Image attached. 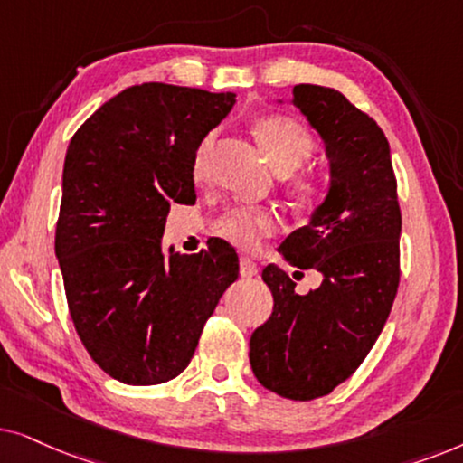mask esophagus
Listing matches in <instances>:
<instances>
[{"mask_svg": "<svg viewBox=\"0 0 463 463\" xmlns=\"http://www.w3.org/2000/svg\"><path fill=\"white\" fill-rule=\"evenodd\" d=\"M258 264L254 260H250V258H241L239 260V273H241V277H256L258 275Z\"/></svg>", "mask_w": 463, "mask_h": 463, "instance_id": "34e87169", "label": "esophagus"}]
</instances>
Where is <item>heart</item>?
I'll use <instances>...</instances> for the list:
<instances>
[{
    "instance_id": "heart-1",
    "label": "heart",
    "mask_w": 463,
    "mask_h": 463,
    "mask_svg": "<svg viewBox=\"0 0 463 463\" xmlns=\"http://www.w3.org/2000/svg\"><path fill=\"white\" fill-rule=\"evenodd\" d=\"M256 139L260 144L264 156L279 171L289 174L298 169L316 152V141L311 133L289 116H264L254 127ZM209 147V139L203 141L196 150L193 174L196 180L203 177V160ZM328 193V177L324 174L298 175L292 182V194L298 205L316 207ZM277 228L275 215L269 209H231L215 222V232L231 241L239 250H254L264 237L273 235Z\"/></svg>"
}]
</instances>
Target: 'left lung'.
Segmentation results:
<instances>
[{"label": "left lung", "mask_w": 463, "mask_h": 463, "mask_svg": "<svg viewBox=\"0 0 463 463\" xmlns=\"http://www.w3.org/2000/svg\"><path fill=\"white\" fill-rule=\"evenodd\" d=\"M292 103L324 139L330 188L279 251L292 267L317 270L322 283L298 294L286 270H262L275 305L250 338V364L267 390L313 400L355 373L390 317L402 215L390 144L377 122L326 86H294Z\"/></svg>", "instance_id": "1"}]
</instances>
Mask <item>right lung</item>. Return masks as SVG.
I'll return each instance as SVG.
<instances>
[{
	"label": "right lung",
	"instance_id": "add662e5",
	"mask_svg": "<svg viewBox=\"0 0 463 463\" xmlns=\"http://www.w3.org/2000/svg\"><path fill=\"white\" fill-rule=\"evenodd\" d=\"M232 106L235 92L137 84L103 103L67 147L54 237L67 307L92 360L122 383L177 377L239 277L224 241L163 251L171 203L196 201V150Z\"/></svg>",
	"mask_w": 463,
	"mask_h": 463
}]
</instances>
